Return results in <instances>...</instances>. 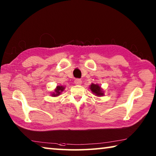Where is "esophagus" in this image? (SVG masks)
<instances>
[{
  "label": "esophagus",
  "mask_w": 156,
  "mask_h": 156,
  "mask_svg": "<svg viewBox=\"0 0 156 156\" xmlns=\"http://www.w3.org/2000/svg\"><path fill=\"white\" fill-rule=\"evenodd\" d=\"M74 83L76 84H81L82 80H80V79H76L75 81H74Z\"/></svg>",
  "instance_id": "1"
}]
</instances>
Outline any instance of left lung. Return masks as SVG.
I'll list each match as a JSON object with an SVG mask.
<instances>
[{
	"label": "left lung",
	"instance_id": "8db88e82",
	"mask_svg": "<svg viewBox=\"0 0 156 156\" xmlns=\"http://www.w3.org/2000/svg\"><path fill=\"white\" fill-rule=\"evenodd\" d=\"M90 89L92 91V93L94 94L96 96H104V92L98 84L92 83L90 85Z\"/></svg>",
	"mask_w": 156,
	"mask_h": 156
}]
</instances>
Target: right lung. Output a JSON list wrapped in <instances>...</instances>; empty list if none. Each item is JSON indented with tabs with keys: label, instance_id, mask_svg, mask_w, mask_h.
<instances>
[{
	"label": "right lung",
	"instance_id": "obj_1",
	"mask_svg": "<svg viewBox=\"0 0 156 156\" xmlns=\"http://www.w3.org/2000/svg\"><path fill=\"white\" fill-rule=\"evenodd\" d=\"M65 87L63 86H58L55 89L54 92H53V94H51V96L54 97H56L59 96V95L61 94V92L64 91Z\"/></svg>",
	"mask_w": 156,
	"mask_h": 156
}]
</instances>
